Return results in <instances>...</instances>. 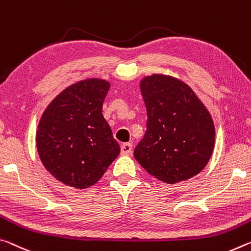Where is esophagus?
Segmentation results:
<instances>
[{
	"instance_id": "obj_1",
	"label": "esophagus",
	"mask_w": 251,
	"mask_h": 251,
	"mask_svg": "<svg viewBox=\"0 0 251 251\" xmlns=\"http://www.w3.org/2000/svg\"><path fill=\"white\" fill-rule=\"evenodd\" d=\"M132 149H133V146L130 143H124V144L121 146V152L123 155H127L132 152Z\"/></svg>"
}]
</instances>
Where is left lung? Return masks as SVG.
Wrapping results in <instances>:
<instances>
[{
    "mask_svg": "<svg viewBox=\"0 0 251 251\" xmlns=\"http://www.w3.org/2000/svg\"><path fill=\"white\" fill-rule=\"evenodd\" d=\"M147 123L134 157L147 173L169 184L205 168L214 146V125L205 106L176 78L153 75L141 81Z\"/></svg>",
    "mask_w": 251,
    "mask_h": 251,
    "instance_id": "left-lung-1",
    "label": "left lung"
}]
</instances>
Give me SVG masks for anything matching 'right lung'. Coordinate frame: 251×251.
Here are the masks:
<instances>
[{
  "mask_svg": "<svg viewBox=\"0 0 251 251\" xmlns=\"http://www.w3.org/2000/svg\"><path fill=\"white\" fill-rule=\"evenodd\" d=\"M109 87L101 79L74 83L51 101L40 119V160L63 184L75 189L94 185L121 152L102 116Z\"/></svg>",
  "mask_w": 251,
  "mask_h": 251,
  "instance_id": "add662e5",
  "label": "right lung"
}]
</instances>
